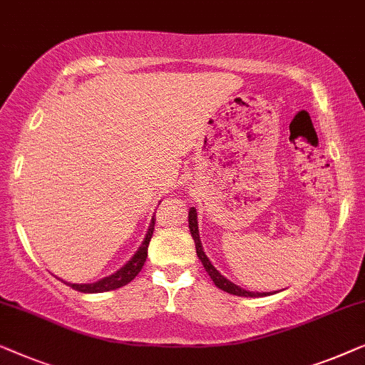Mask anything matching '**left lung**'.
<instances>
[{"label": "left lung", "instance_id": "1", "mask_svg": "<svg viewBox=\"0 0 365 365\" xmlns=\"http://www.w3.org/2000/svg\"><path fill=\"white\" fill-rule=\"evenodd\" d=\"M188 228H190V233H192L193 240H195V248H197V256L202 261L203 268L207 273L210 274V278L215 283V286L220 287L222 291H227L230 294H235V296H245V297H259V296H268L271 292H253V291H246V289H241L240 286H236L232 281L225 278L223 274H220V271L215 268L212 264V261L207 258V255H205V251L202 248V241H200V233H198V222H197V210L195 208H190L188 212Z\"/></svg>", "mask_w": 365, "mask_h": 365}]
</instances>
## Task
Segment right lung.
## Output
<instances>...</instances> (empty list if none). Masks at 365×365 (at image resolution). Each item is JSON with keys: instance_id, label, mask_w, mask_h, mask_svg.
I'll list each match as a JSON object with an SVG mask.
<instances>
[{"instance_id": "1", "label": "right lung", "mask_w": 365, "mask_h": 365, "mask_svg": "<svg viewBox=\"0 0 365 365\" xmlns=\"http://www.w3.org/2000/svg\"><path fill=\"white\" fill-rule=\"evenodd\" d=\"M153 228H155V215H153L150 227H148V232L143 238L140 248L137 250V253L132 256L130 261L122 266V268L117 271V273L107 276V278H102L97 283H91V284H73V283H66L68 286L73 287V289L79 291V292H104V291H112L117 289V287L125 286L127 283L135 278V276L140 273L143 263L147 259V250H148V243H150L152 235H153Z\"/></svg>"}]
</instances>
